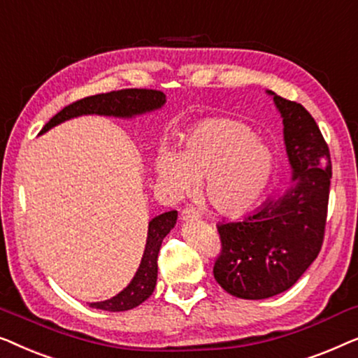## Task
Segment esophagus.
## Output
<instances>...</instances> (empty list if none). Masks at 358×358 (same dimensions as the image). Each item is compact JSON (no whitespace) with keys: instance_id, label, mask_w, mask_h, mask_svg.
Segmentation results:
<instances>
[{"instance_id":"esophagus-1","label":"esophagus","mask_w":358,"mask_h":358,"mask_svg":"<svg viewBox=\"0 0 358 358\" xmlns=\"http://www.w3.org/2000/svg\"><path fill=\"white\" fill-rule=\"evenodd\" d=\"M201 217V213L193 206H189V208H185L181 210V219L183 220H194V219H199Z\"/></svg>"}]
</instances>
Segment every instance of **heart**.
<instances>
[{"mask_svg": "<svg viewBox=\"0 0 358 358\" xmlns=\"http://www.w3.org/2000/svg\"><path fill=\"white\" fill-rule=\"evenodd\" d=\"M274 154L248 124L209 118L186 136L180 157L162 154L159 180L173 193L186 194L206 180V198L219 213L243 214L258 204L273 180Z\"/></svg>", "mask_w": 358, "mask_h": 358, "instance_id": "obj_1", "label": "heart"}]
</instances>
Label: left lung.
<instances>
[{
    "mask_svg": "<svg viewBox=\"0 0 358 358\" xmlns=\"http://www.w3.org/2000/svg\"><path fill=\"white\" fill-rule=\"evenodd\" d=\"M294 183L263 208L217 225L214 278L230 295L263 300L285 292L320 255L332 165L328 143L303 105L274 92Z\"/></svg>",
    "mask_w": 358,
    "mask_h": 358,
    "instance_id": "1",
    "label": "left lung"
}]
</instances>
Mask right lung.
I'll list each match as a JSON object with an SVG mask.
<instances>
[{
    "mask_svg": "<svg viewBox=\"0 0 358 358\" xmlns=\"http://www.w3.org/2000/svg\"><path fill=\"white\" fill-rule=\"evenodd\" d=\"M165 103V94L154 89H122L107 94H97L69 103L58 112L40 131V134L57 124L79 115H113V117H133L150 110L160 108ZM177 224V210H169L149 222L148 243L141 259L139 269L127 289L113 299L90 303L92 308L105 311H127L136 308L152 295L157 282V258L162 240Z\"/></svg>",
    "mask_w": 358,
    "mask_h": 358,
    "instance_id": "1",
    "label": "right lung"
}]
</instances>
